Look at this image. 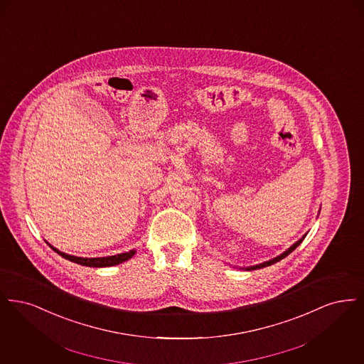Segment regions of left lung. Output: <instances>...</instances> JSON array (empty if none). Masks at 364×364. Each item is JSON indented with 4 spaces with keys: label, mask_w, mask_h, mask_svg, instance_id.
<instances>
[{
    "label": "left lung",
    "mask_w": 364,
    "mask_h": 364,
    "mask_svg": "<svg viewBox=\"0 0 364 364\" xmlns=\"http://www.w3.org/2000/svg\"><path fill=\"white\" fill-rule=\"evenodd\" d=\"M307 236V233L306 235H303L301 236V239H299L297 242H294L288 250H285L282 254H279L278 257H276V258H273V259L270 260H266V262H262V263H258V264H254V266H247V267H239L240 270H258V269H262V267H266V266H272V264H274V263H277V262H279L281 259H284L285 257H288L292 251H294L296 250V247H299L300 245V242H303L304 240V237ZM236 267V266H235Z\"/></svg>",
    "instance_id": "left-lung-1"
}]
</instances>
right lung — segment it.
<instances>
[{"label": "right lung", "instance_id": "right-lung-1", "mask_svg": "<svg viewBox=\"0 0 364 364\" xmlns=\"http://www.w3.org/2000/svg\"><path fill=\"white\" fill-rule=\"evenodd\" d=\"M49 244V242H48ZM53 251H55L58 255H61L63 258L70 260L73 263L82 264V266H88V267H109V266H114L122 263L125 260L131 259L135 254L136 250H131L128 252H122V254H117V255H110V257H101V258H82V257H75V255H70L65 252H61L60 250H57L55 247H53L52 244H49Z\"/></svg>", "mask_w": 364, "mask_h": 364}]
</instances>
